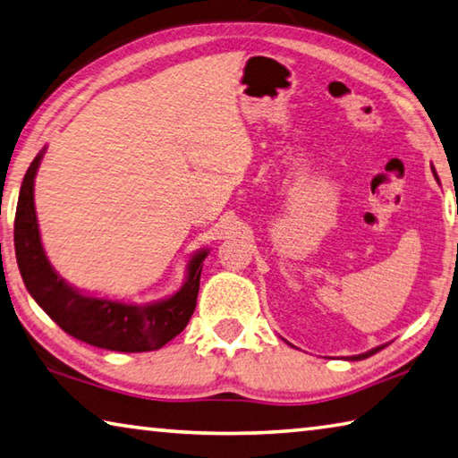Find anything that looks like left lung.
I'll return each instance as SVG.
<instances>
[{
	"label": "left lung",
	"mask_w": 458,
	"mask_h": 458,
	"mask_svg": "<svg viewBox=\"0 0 458 458\" xmlns=\"http://www.w3.org/2000/svg\"><path fill=\"white\" fill-rule=\"evenodd\" d=\"M432 173H435V179H438L437 176V171L435 168H432ZM384 346H378V348H374V350H370V352H366V354H358V356H350L348 360H364V358H368V356H372V354H376V352H380Z\"/></svg>",
	"instance_id": "left-lung-1"
}]
</instances>
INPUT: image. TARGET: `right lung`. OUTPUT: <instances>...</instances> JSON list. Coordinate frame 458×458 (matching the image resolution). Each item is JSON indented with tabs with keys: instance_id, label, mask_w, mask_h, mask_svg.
<instances>
[{
	"instance_id": "add662e5",
	"label": "right lung",
	"mask_w": 458,
	"mask_h": 458,
	"mask_svg": "<svg viewBox=\"0 0 458 458\" xmlns=\"http://www.w3.org/2000/svg\"><path fill=\"white\" fill-rule=\"evenodd\" d=\"M44 150L23 176L15 208V259L26 290L64 332L96 348L114 352H150L163 348L187 327L197 306L199 279L207 250L192 255L187 282L174 295L147 306L90 298L68 285L47 261L34 207V179Z\"/></svg>"
}]
</instances>
